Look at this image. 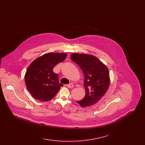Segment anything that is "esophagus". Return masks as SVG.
Instances as JSON below:
<instances>
[{"label": "esophagus", "mask_w": 145, "mask_h": 145, "mask_svg": "<svg viewBox=\"0 0 145 145\" xmlns=\"http://www.w3.org/2000/svg\"><path fill=\"white\" fill-rule=\"evenodd\" d=\"M69 88H73V87H74V86L72 84H68L67 86Z\"/></svg>", "instance_id": "obj_1"}]
</instances>
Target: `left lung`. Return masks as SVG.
<instances>
[{
  "instance_id": "left-lung-1",
  "label": "left lung",
  "mask_w": 145,
  "mask_h": 145,
  "mask_svg": "<svg viewBox=\"0 0 145 145\" xmlns=\"http://www.w3.org/2000/svg\"><path fill=\"white\" fill-rule=\"evenodd\" d=\"M71 59L81 69L84 75L85 97L77 103L82 107H90L104 96L110 85L108 68L96 57L87 54L72 53Z\"/></svg>"
}]
</instances>
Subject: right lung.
Returning <instances> with one entry per match:
<instances>
[{"label": "right lung", "mask_w": 145, "mask_h": 145, "mask_svg": "<svg viewBox=\"0 0 145 145\" xmlns=\"http://www.w3.org/2000/svg\"><path fill=\"white\" fill-rule=\"evenodd\" d=\"M64 53H48L34 60L25 76L26 87L35 99L40 101L51 100L63 84L58 81V75L53 68L67 57Z\"/></svg>", "instance_id": "obj_1"}]
</instances>
